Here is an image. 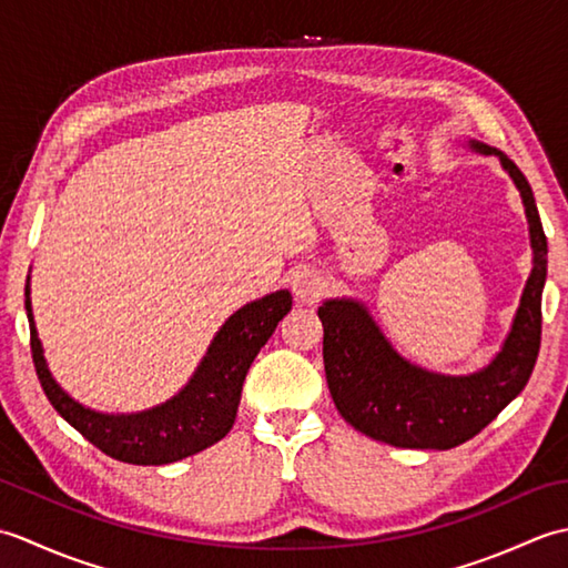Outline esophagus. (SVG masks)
Returning <instances> with one entry per match:
<instances>
[{"instance_id": "obj_1", "label": "esophagus", "mask_w": 568, "mask_h": 568, "mask_svg": "<svg viewBox=\"0 0 568 568\" xmlns=\"http://www.w3.org/2000/svg\"><path fill=\"white\" fill-rule=\"evenodd\" d=\"M293 293L300 303H315L322 293V287L317 277L310 271H297L293 277Z\"/></svg>"}]
</instances>
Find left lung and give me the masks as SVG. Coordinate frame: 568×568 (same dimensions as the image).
I'll return each instance as SVG.
<instances>
[{
	"mask_svg": "<svg viewBox=\"0 0 568 568\" xmlns=\"http://www.w3.org/2000/svg\"><path fill=\"white\" fill-rule=\"evenodd\" d=\"M470 146L480 153H496L520 187L535 251V265L513 332L496 361L474 376H439L397 356L358 303L329 300L320 307L324 371L336 409L366 437L403 449H452L476 437L513 397L523 393L537 364L541 287L547 281V236L532 187L503 151L476 141H470Z\"/></svg>",
	"mask_w": 568,
	"mask_h": 568,
	"instance_id": "obj_1",
	"label": "left lung"
}]
</instances>
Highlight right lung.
<instances>
[{"instance_id": "add662e5", "label": "right lung", "mask_w": 568, "mask_h": 568, "mask_svg": "<svg viewBox=\"0 0 568 568\" xmlns=\"http://www.w3.org/2000/svg\"><path fill=\"white\" fill-rule=\"evenodd\" d=\"M291 307L293 297L287 291H277L241 307L214 336L197 373L173 400L139 415H102L72 400L53 381L27 300L31 356L45 397L58 415L65 417L100 452L136 466L173 464L226 437L236 419L241 388L253 358Z\"/></svg>"}]
</instances>
